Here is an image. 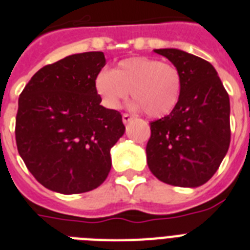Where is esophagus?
<instances>
[{
	"label": "esophagus",
	"mask_w": 250,
	"mask_h": 250,
	"mask_svg": "<svg viewBox=\"0 0 250 250\" xmlns=\"http://www.w3.org/2000/svg\"><path fill=\"white\" fill-rule=\"evenodd\" d=\"M132 119H133V117L132 115H129V114H123V115H122V121H123V123H125V125L129 123V122L132 121Z\"/></svg>",
	"instance_id": "1"
}]
</instances>
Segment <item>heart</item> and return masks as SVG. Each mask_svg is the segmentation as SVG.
<instances>
[{
  "label": "heart",
  "mask_w": 250,
  "mask_h": 250,
  "mask_svg": "<svg viewBox=\"0 0 250 250\" xmlns=\"http://www.w3.org/2000/svg\"><path fill=\"white\" fill-rule=\"evenodd\" d=\"M182 74L174 64L148 57L121 61L113 71L102 70L94 88L109 109H119L131 96L150 118H162L178 105L182 90Z\"/></svg>",
  "instance_id": "obj_1"
}]
</instances>
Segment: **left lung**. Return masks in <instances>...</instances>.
I'll use <instances>...</instances> for the list:
<instances>
[{
	"label": "left lung",
	"instance_id": "1",
	"mask_svg": "<svg viewBox=\"0 0 250 250\" xmlns=\"http://www.w3.org/2000/svg\"><path fill=\"white\" fill-rule=\"evenodd\" d=\"M182 74L178 105L150 123L149 170L161 182L196 188L205 184L227 154L231 140L229 97L208 61L180 49H154Z\"/></svg>",
	"mask_w": 250,
	"mask_h": 250
}]
</instances>
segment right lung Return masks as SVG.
<instances>
[{
  "label": "right lung",
  "instance_id": "1",
  "mask_svg": "<svg viewBox=\"0 0 250 250\" xmlns=\"http://www.w3.org/2000/svg\"><path fill=\"white\" fill-rule=\"evenodd\" d=\"M102 52L64 57L40 68L18 102V152L40 184L58 193L89 192L111 168L110 149L125 135L121 113L101 105L94 80Z\"/></svg>",
  "mask_w": 250,
  "mask_h": 250
}]
</instances>
